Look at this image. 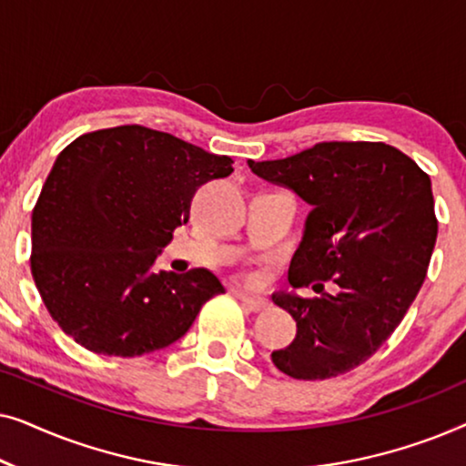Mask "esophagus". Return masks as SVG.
I'll return each mask as SVG.
<instances>
[{
	"label": "esophagus",
	"mask_w": 466,
	"mask_h": 466,
	"mask_svg": "<svg viewBox=\"0 0 466 466\" xmlns=\"http://www.w3.org/2000/svg\"><path fill=\"white\" fill-rule=\"evenodd\" d=\"M235 295H238V299L241 303H244V308L248 309V311H254V314H257V311H265L267 308H269V303L265 301V299H258V297H250V295H246V292H235Z\"/></svg>",
	"instance_id": "obj_1"
}]
</instances>
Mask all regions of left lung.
Listing matches in <instances>:
<instances>
[{
    "instance_id": "left-lung-1",
    "label": "left lung",
    "mask_w": 466,
    "mask_h": 466,
    "mask_svg": "<svg viewBox=\"0 0 466 466\" xmlns=\"http://www.w3.org/2000/svg\"><path fill=\"white\" fill-rule=\"evenodd\" d=\"M263 180L311 206L289 282L318 297L276 292L297 322L273 365L295 380H329L378 352L422 289L437 216L431 177L384 142H322L278 161H248ZM333 281L336 290H323Z\"/></svg>"
}]
</instances>
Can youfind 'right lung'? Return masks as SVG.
Masks as SVG:
<instances>
[{
  "label": "right lung",
  "mask_w": 466,
  "mask_h": 466,
  "mask_svg": "<svg viewBox=\"0 0 466 466\" xmlns=\"http://www.w3.org/2000/svg\"><path fill=\"white\" fill-rule=\"evenodd\" d=\"M218 157L142 125L76 137L31 212V276L53 320L95 354L133 359L167 348L203 303L225 292L208 269L152 271L187 225L201 184L227 177Z\"/></svg>",
  "instance_id": "right-lung-1"
}]
</instances>
